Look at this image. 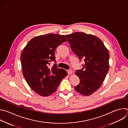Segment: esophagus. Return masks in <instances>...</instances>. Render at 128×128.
I'll use <instances>...</instances> for the list:
<instances>
[{"mask_svg":"<svg viewBox=\"0 0 128 128\" xmlns=\"http://www.w3.org/2000/svg\"><path fill=\"white\" fill-rule=\"evenodd\" d=\"M67 71V73H68V74H71L72 73V71L71 70H68Z\"/></svg>","mask_w":128,"mask_h":128,"instance_id":"34e87169","label":"esophagus"}]
</instances>
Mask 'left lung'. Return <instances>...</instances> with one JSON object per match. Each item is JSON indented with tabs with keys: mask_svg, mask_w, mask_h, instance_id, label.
I'll list each match as a JSON object with an SVG mask.
<instances>
[{
	"mask_svg": "<svg viewBox=\"0 0 128 128\" xmlns=\"http://www.w3.org/2000/svg\"><path fill=\"white\" fill-rule=\"evenodd\" d=\"M72 51L85 64L76 70L80 83L74 87L78 93L91 95L102 86L108 71L110 54L102 40L98 37L82 32L65 35Z\"/></svg>",
	"mask_w": 128,
	"mask_h": 128,
	"instance_id": "1",
	"label": "left lung"
}]
</instances>
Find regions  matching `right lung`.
<instances>
[{"label": "right lung", "instance_id": "add662e5", "mask_svg": "<svg viewBox=\"0 0 128 128\" xmlns=\"http://www.w3.org/2000/svg\"><path fill=\"white\" fill-rule=\"evenodd\" d=\"M67 40L64 35L48 34L34 37L23 49L20 61L22 73L29 86L38 94L49 96L55 92L61 80L67 75L64 69L50 62H56V48Z\"/></svg>", "mask_w": 128, "mask_h": 128}]
</instances>
